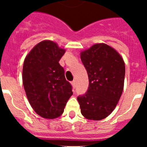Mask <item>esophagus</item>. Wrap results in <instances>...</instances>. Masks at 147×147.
<instances>
[{"label": "esophagus", "mask_w": 147, "mask_h": 147, "mask_svg": "<svg viewBox=\"0 0 147 147\" xmlns=\"http://www.w3.org/2000/svg\"><path fill=\"white\" fill-rule=\"evenodd\" d=\"M71 85H72V87L75 88V87H76V81H72V82H71Z\"/></svg>", "instance_id": "1"}]
</instances>
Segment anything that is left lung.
Here are the masks:
<instances>
[{
    "mask_svg": "<svg viewBox=\"0 0 147 147\" xmlns=\"http://www.w3.org/2000/svg\"><path fill=\"white\" fill-rule=\"evenodd\" d=\"M89 87L78 97L81 113L86 119L100 121L116 107L124 85L125 64L120 53L105 43H95L81 52Z\"/></svg>",
    "mask_w": 147,
    "mask_h": 147,
    "instance_id": "1",
    "label": "left lung"
}]
</instances>
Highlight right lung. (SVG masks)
Masks as SVG:
<instances>
[{"label": "right lung", "mask_w": 147, "mask_h": 147, "mask_svg": "<svg viewBox=\"0 0 147 147\" xmlns=\"http://www.w3.org/2000/svg\"><path fill=\"white\" fill-rule=\"evenodd\" d=\"M65 49L52 40L36 45L24 59L23 84L26 97L34 111L46 119H55L64 111L72 95L71 85L65 78L59 65Z\"/></svg>", "instance_id": "right-lung-1"}]
</instances>
